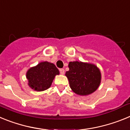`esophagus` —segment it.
I'll use <instances>...</instances> for the list:
<instances>
[{
	"instance_id": "esophagus-1",
	"label": "esophagus",
	"mask_w": 130,
	"mask_h": 130,
	"mask_svg": "<svg viewBox=\"0 0 130 130\" xmlns=\"http://www.w3.org/2000/svg\"><path fill=\"white\" fill-rule=\"evenodd\" d=\"M59 71H60V73H61V74H64V69H63V68H60L59 70Z\"/></svg>"
}]
</instances>
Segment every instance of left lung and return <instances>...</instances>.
<instances>
[{
	"label": "left lung",
	"mask_w": 130,
	"mask_h": 130,
	"mask_svg": "<svg viewBox=\"0 0 130 130\" xmlns=\"http://www.w3.org/2000/svg\"><path fill=\"white\" fill-rule=\"evenodd\" d=\"M66 75L72 90L75 94L86 96L94 92L101 81V73L95 65L81 62L69 63Z\"/></svg>",
	"instance_id": "obj_1"
}]
</instances>
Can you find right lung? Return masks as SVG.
<instances>
[{"mask_svg":"<svg viewBox=\"0 0 130 130\" xmlns=\"http://www.w3.org/2000/svg\"><path fill=\"white\" fill-rule=\"evenodd\" d=\"M59 74L55 64L48 62H40L31 68L26 73L28 85L37 91H43L50 87L55 75Z\"/></svg>","mask_w":130,"mask_h":130,"instance_id":"1","label":"right lung"}]
</instances>
